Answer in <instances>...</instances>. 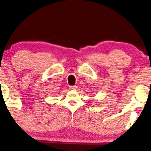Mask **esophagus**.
<instances>
[{
    "label": "esophagus",
    "instance_id": "34e87169",
    "mask_svg": "<svg viewBox=\"0 0 151 151\" xmlns=\"http://www.w3.org/2000/svg\"><path fill=\"white\" fill-rule=\"evenodd\" d=\"M70 89H76L77 88V86H69Z\"/></svg>",
    "mask_w": 151,
    "mask_h": 151
}]
</instances>
